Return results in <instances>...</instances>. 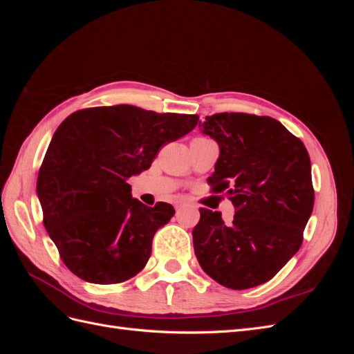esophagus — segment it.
Wrapping results in <instances>:
<instances>
[{"instance_id":"esophagus-1","label":"esophagus","mask_w":354,"mask_h":354,"mask_svg":"<svg viewBox=\"0 0 354 354\" xmlns=\"http://www.w3.org/2000/svg\"><path fill=\"white\" fill-rule=\"evenodd\" d=\"M186 205V202L185 201H178V202H176V208H181V207H185Z\"/></svg>"}]
</instances>
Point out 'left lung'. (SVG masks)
I'll return each instance as SVG.
<instances>
[{
  "mask_svg": "<svg viewBox=\"0 0 354 354\" xmlns=\"http://www.w3.org/2000/svg\"><path fill=\"white\" fill-rule=\"evenodd\" d=\"M220 146L208 178L226 195L234 218L201 208L194 248L208 276L230 289L261 285L279 272L303 243L312 216V164L303 142L270 116L223 112L199 122Z\"/></svg>",
  "mask_w": 354,
  "mask_h": 354,
  "instance_id": "1",
  "label": "left lung"
}]
</instances>
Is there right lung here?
Masks as SVG:
<instances>
[{
  "label": "right lung",
  "instance_id": "1",
  "mask_svg": "<svg viewBox=\"0 0 354 354\" xmlns=\"http://www.w3.org/2000/svg\"><path fill=\"white\" fill-rule=\"evenodd\" d=\"M198 120L116 104L77 111L59 125L37 194L48 236L73 274L109 285L143 270L156 230L176 211L167 202L143 205L127 180L151 167L159 149L190 133Z\"/></svg>",
  "mask_w": 354,
  "mask_h": 354
}]
</instances>
